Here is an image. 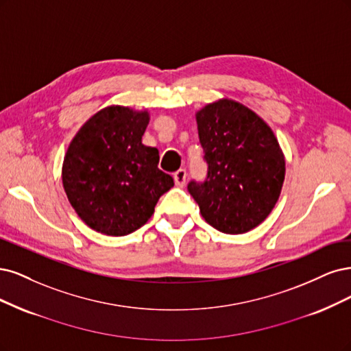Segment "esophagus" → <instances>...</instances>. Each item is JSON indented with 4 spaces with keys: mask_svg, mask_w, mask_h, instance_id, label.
<instances>
[{
    "mask_svg": "<svg viewBox=\"0 0 351 351\" xmlns=\"http://www.w3.org/2000/svg\"><path fill=\"white\" fill-rule=\"evenodd\" d=\"M173 179H175L176 186L182 188L185 185V182H186V171H185V169H179V171H176L173 173Z\"/></svg>",
    "mask_w": 351,
    "mask_h": 351,
    "instance_id": "34e87169",
    "label": "esophagus"
}]
</instances>
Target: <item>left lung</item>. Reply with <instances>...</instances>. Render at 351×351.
Wrapping results in <instances>:
<instances>
[{"mask_svg": "<svg viewBox=\"0 0 351 351\" xmlns=\"http://www.w3.org/2000/svg\"><path fill=\"white\" fill-rule=\"evenodd\" d=\"M207 176L188 191L201 216L228 234L250 232L274 208L286 162L274 132L255 112L221 99L197 112Z\"/></svg>", "mask_w": 351, "mask_h": 351, "instance_id": "1", "label": "left lung"}]
</instances>
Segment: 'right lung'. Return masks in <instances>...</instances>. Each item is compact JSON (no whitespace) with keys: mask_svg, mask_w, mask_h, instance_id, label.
I'll use <instances>...</instances> for the list:
<instances>
[{"mask_svg":"<svg viewBox=\"0 0 351 351\" xmlns=\"http://www.w3.org/2000/svg\"><path fill=\"white\" fill-rule=\"evenodd\" d=\"M149 114L108 106L73 138L62 165L70 204L88 228L125 236L147 223L159 198L173 186L162 172L159 150L141 143Z\"/></svg>","mask_w":351,"mask_h":351,"instance_id":"right-lung-1","label":"right lung"}]
</instances>
